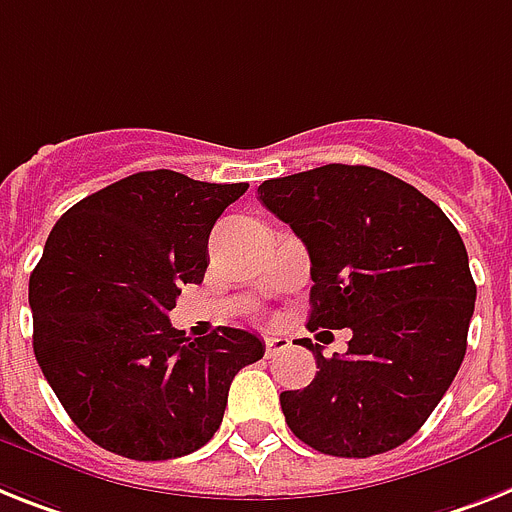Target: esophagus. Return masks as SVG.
<instances>
[{
    "label": "esophagus",
    "instance_id": "esophagus-1",
    "mask_svg": "<svg viewBox=\"0 0 512 512\" xmlns=\"http://www.w3.org/2000/svg\"><path fill=\"white\" fill-rule=\"evenodd\" d=\"M266 345V358H274V356H280V353H285L287 348H290V340L282 335H269L264 340Z\"/></svg>",
    "mask_w": 512,
    "mask_h": 512
}]
</instances>
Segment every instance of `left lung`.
Here are the masks:
<instances>
[{
	"instance_id": "left-lung-1",
	"label": "left lung",
	"mask_w": 512,
	"mask_h": 512,
	"mask_svg": "<svg viewBox=\"0 0 512 512\" xmlns=\"http://www.w3.org/2000/svg\"><path fill=\"white\" fill-rule=\"evenodd\" d=\"M259 201L308 248V329L353 332L345 356L306 345L319 371L280 395L290 432L337 458L403 445L466 356L476 285L458 230L421 190L363 164L264 180Z\"/></svg>"
}]
</instances>
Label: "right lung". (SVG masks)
<instances>
[{
  "label": "right lung",
  "mask_w": 512,
  "mask_h": 512,
  "mask_svg": "<svg viewBox=\"0 0 512 512\" xmlns=\"http://www.w3.org/2000/svg\"><path fill=\"white\" fill-rule=\"evenodd\" d=\"M248 183L135 172L57 219L28 282L33 353L75 426L133 460L204 447L230 382L264 356L246 329L190 340L170 324L183 282L204 280L209 232Z\"/></svg>",
  "instance_id": "add662e5"
}]
</instances>
